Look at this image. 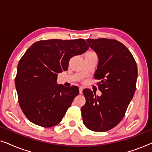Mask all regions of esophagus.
I'll use <instances>...</instances> for the list:
<instances>
[{"mask_svg":"<svg viewBox=\"0 0 152 152\" xmlns=\"http://www.w3.org/2000/svg\"><path fill=\"white\" fill-rule=\"evenodd\" d=\"M79 91H80V94H82V91H83V88L82 86L80 87V88H79Z\"/></svg>","mask_w":152,"mask_h":152,"instance_id":"34e87169","label":"esophagus"}]
</instances>
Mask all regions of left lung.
Instances as JSON below:
<instances>
[{
    "instance_id": "1",
    "label": "left lung",
    "mask_w": 152,
    "mask_h": 152,
    "mask_svg": "<svg viewBox=\"0 0 152 152\" xmlns=\"http://www.w3.org/2000/svg\"><path fill=\"white\" fill-rule=\"evenodd\" d=\"M86 41L98 55L94 77L100 80L97 84L102 95L96 96L88 88L83 91V123L93 132H107L124 118L136 91L138 68L132 54L120 41L104 38Z\"/></svg>"
}]
</instances>
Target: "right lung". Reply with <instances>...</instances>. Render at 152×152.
<instances>
[{
    "label": "right lung",
    "mask_w": 152,
    "mask_h": 152,
    "mask_svg": "<svg viewBox=\"0 0 152 152\" xmlns=\"http://www.w3.org/2000/svg\"><path fill=\"white\" fill-rule=\"evenodd\" d=\"M88 48L83 39H50L27 50L18 62L15 84L20 109L30 122L52 127L61 121L79 88L58 85L57 74L67 70L70 59Z\"/></svg>",
    "instance_id": "right-lung-1"
}]
</instances>
